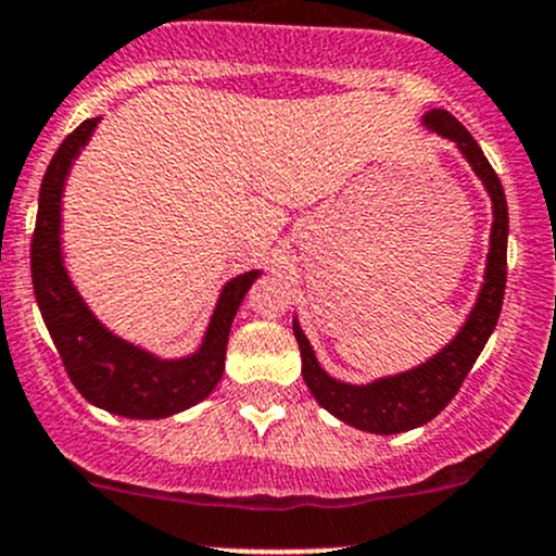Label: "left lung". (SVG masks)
Here are the masks:
<instances>
[{
    "mask_svg": "<svg viewBox=\"0 0 556 556\" xmlns=\"http://www.w3.org/2000/svg\"><path fill=\"white\" fill-rule=\"evenodd\" d=\"M425 126L435 131L439 137L452 139L465 155L479 179L484 182L486 193L492 199V237H490V255H486V274L481 293L476 299L473 312L468 314L459 333L454 336L450 344L430 357L422 366L403 371L397 377L377 379L371 384H346L339 379L328 377L319 368L317 357L309 339L299 323L293 319V333L299 341L301 361H304V382L317 397L323 408H328L333 417L341 422L352 425L357 430H368V433L392 435L406 433V430L419 428V425L430 422L435 414L444 412L446 403L457 395L459 384L465 382L468 371L473 368L476 357L484 350L486 339L495 330L497 317H501L503 293H506V247H508V204L506 193H503L501 177L490 166L486 155L481 153L479 142L468 134V128L446 110H430L422 117Z\"/></svg>",
    "mask_w": 556,
    "mask_h": 556,
    "instance_id": "1",
    "label": "left lung"
}]
</instances>
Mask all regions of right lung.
Listing matches in <instances>:
<instances>
[{"label": "right lung", "instance_id": "obj_1", "mask_svg": "<svg viewBox=\"0 0 556 556\" xmlns=\"http://www.w3.org/2000/svg\"><path fill=\"white\" fill-rule=\"evenodd\" d=\"M99 117L83 121L61 142L42 177L31 237V282L61 363L83 397L131 419H161L204 401L223 379L226 344L239 304L261 271L239 274L223 288L199 352L161 361L104 328L72 285L61 257V193L72 161L91 139Z\"/></svg>", "mask_w": 556, "mask_h": 556}]
</instances>
